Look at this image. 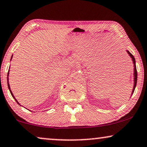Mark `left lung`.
I'll use <instances>...</instances> for the list:
<instances>
[{"label": "left lung", "instance_id": "1", "mask_svg": "<svg viewBox=\"0 0 147 147\" xmlns=\"http://www.w3.org/2000/svg\"><path fill=\"white\" fill-rule=\"evenodd\" d=\"M126 51H127L128 54L129 55L130 58L132 59V63H133V64H134V74H133V76H134V86H133V89H132V93H131V96H132V94L134 93V89H135L136 86V82H137V71H136V61H135V59H134V56L130 53L128 50H126Z\"/></svg>", "mask_w": 147, "mask_h": 147}]
</instances>
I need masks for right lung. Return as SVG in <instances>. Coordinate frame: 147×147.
<instances>
[{
	"mask_svg": "<svg viewBox=\"0 0 147 147\" xmlns=\"http://www.w3.org/2000/svg\"><path fill=\"white\" fill-rule=\"evenodd\" d=\"M12 57H13V55H12V56H11V59H12ZM9 72H8V74H7V84H8V88H9V91H10V92H11V95H12V96H13V98L15 100V101L17 102V103L18 104H19L20 106H21V104H19V102L17 101V99H16V98H15V96H14V95H13V92H11V88H10V85H9Z\"/></svg>",
	"mask_w": 147,
	"mask_h": 147,
	"instance_id": "right-lung-1",
	"label": "right lung"
}]
</instances>
